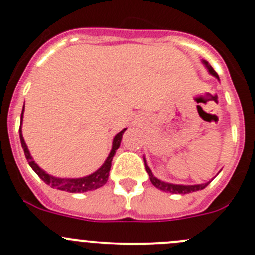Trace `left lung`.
I'll return each instance as SVG.
<instances>
[{
	"instance_id": "obj_1",
	"label": "left lung",
	"mask_w": 255,
	"mask_h": 255,
	"mask_svg": "<svg viewBox=\"0 0 255 255\" xmlns=\"http://www.w3.org/2000/svg\"><path fill=\"white\" fill-rule=\"evenodd\" d=\"M204 64L207 66L210 74H212L213 76H216V78L218 79L217 73L213 70L212 66H211L210 64H208L207 61H205V60H204ZM144 164H145V170H146V173L149 174V177H150L151 184H153L154 186L156 187V189L163 190V191H165V192H171V194H182V195L190 194V192L199 191V190L205 189V187H206L207 185L210 184V181L205 182V184H201V185H175V184H169V182H164V181H161V180L156 179V177L154 176L153 174H151V170L149 169V166L146 165L145 159H144Z\"/></svg>"
}]
</instances>
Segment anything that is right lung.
Instances as JSON below:
<instances>
[{
  "label": "right lung",
  "instance_id": "right-lung-1",
  "mask_svg": "<svg viewBox=\"0 0 255 255\" xmlns=\"http://www.w3.org/2000/svg\"><path fill=\"white\" fill-rule=\"evenodd\" d=\"M24 110V107H23ZM23 110H22V115H20V120L23 118ZM20 126H22V122H20ZM126 129L121 130L115 138H113V144H112V150L110 153L109 158L106 159V161L104 163V165L99 169L97 171H95L94 174L89 176L85 177H80V179H59V177H54L49 174L43 171L37 164L34 163V160L30 156L29 150H28L27 145H25L24 139H23L22 135V130H20L19 127V138H20V144H22V148L24 150V155L27 158L28 164L30 165V168L35 171L38 176L45 182V184L50 185L51 187L54 189L61 190V191H68V192H85V191H91V190H96L99 187L104 186L105 184L107 182V179H109V174H110V169H111V161L113 155H115L116 150L120 148L121 140H122V135L125 133Z\"/></svg>",
  "mask_w": 255,
  "mask_h": 255
}]
</instances>
